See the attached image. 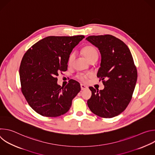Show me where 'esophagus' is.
I'll return each mask as SVG.
<instances>
[{"instance_id":"obj_1","label":"esophagus","mask_w":155,"mask_h":155,"mask_svg":"<svg viewBox=\"0 0 155 155\" xmlns=\"http://www.w3.org/2000/svg\"><path fill=\"white\" fill-rule=\"evenodd\" d=\"M80 86H81V90H87L88 88V87L86 85L83 84H81Z\"/></svg>"}]
</instances>
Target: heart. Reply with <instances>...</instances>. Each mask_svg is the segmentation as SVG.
Instances as JSON below:
<instances>
[{
	"mask_svg": "<svg viewBox=\"0 0 155 155\" xmlns=\"http://www.w3.org/2000/svg\"><path fill=\"white\" fill-rule=\"evenodd\" d=\"M82 53L88 61H90L92 59L97 58V56H98V53H97L96 49L93 46L89 45V46L84 47L82 50ZM75 56L74 53H72L69 55V58H68V64H71L72 63V62L74 61V60L75 59ZM79 77L80 79L83 80L84 78H86V76L81 75H80Z\"/></svg>",
	"mask_w": 155,
	"mask_h": 155,
	"instance_id": "heart-1",
	"label": "heart"
}]
</instances>
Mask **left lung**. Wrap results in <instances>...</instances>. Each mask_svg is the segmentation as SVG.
<instances>
[{
    "instance_id": "8db88e82",
    "label": "left lung",
    "mask_w": 155,
    "mask_h": 155,
    "mask_svg": "<svg viewBox=\"0 0 155 155\" xmlns=\"http://www.w3.org/2000/svg\"><path fill=\"white\" fill-rule=\"evenodd\" d=\"M86 40L100 51L101 67L97 77L104 85L100 91L90 87L92 95L87 106L99 117L113 118L126 109L134 91L137 72L133 58L126 44L113 35H91Z\"/></svg>"
}]
</instances>
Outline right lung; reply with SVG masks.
I'll use <instances>...</instances> for the list:
<instances>
[{"instance_id": "1", "label": "right lung", "mask_w": 155, "mask_h": 155, "mask_svg": "<svg viewBox=\"0 0 155 155\" xmlns=\"http://www.w3.org/2000/svg\"><path fill=\"white\" fill-rule=\"evenodd\" d=\"M84 38L49 36L25 54L19 67L21 91L37 114L56 117L69 111L72 99L81 90L80 84L73 80L61 87L56 77L60 71H67L69 55Z\"/></svg>"}]
</instances>
